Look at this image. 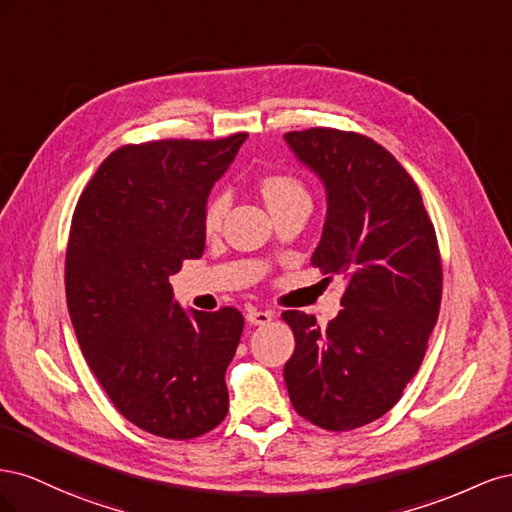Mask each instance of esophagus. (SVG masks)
I'll list each match as a JSON object with an SVG mask.
<instances>
[{
  "label": "esophagus",
  "mask_w": 512,
  "mask_h": 512,
  "mask_svg": "<svg viewBox=\"0 0 512 512\" xmlns=\"http://www.w3.org/2000/svg\"><path fill=\"white\" fill-rule=\"evenodd\" d=\"M245 320L250 324H269L273 320V314L262 312V309H250V312L245 314Z\"/></svg>",
  "instance_id": "1"
}]
</instances>
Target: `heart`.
Instances as JSON below:
<instances>
[{"instance_id": "heart-1", "label": "heart", "mask_w": 512, "mask_h": 512, "mask_svg": "<svg viewBox=\"0 0 512 512\" xmlns=\"http://www.w3.org/2000/svg\"><path fill=\"white\" fill-rule=\"evenodd\" d=\"M260 192L262 198L267 200L269 209H280L292 203H309V194L305 183L288 173H269L260 179ZM228 209V196L226 194H213L207 200V207H205V218H203V226L207 235H213V232H218L222 226V220L226 215Z\"/></svg>"}]
</instances>
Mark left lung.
<instances>
[{
  "mask_svg": "<svg viewBox=\"0 0 512 512\" xmlns=\"http://www.w3.org/2000/svg\"><path fill=\"white\" fill-rule=\"evenodd\" d=\"M284 138L327 190L312 267L346 280L344 309L324 329L297 309L282 314L294 333L286 389L305 421L350 431L389 412L423 363L442 301L436 228L408 170L369 136L309 128Z\"/></svg>",
  "mask_w": 512,
  "mask_h": 512,
  "instance_id": "obj_1",
  "label": "left lung"
}]
</instances>
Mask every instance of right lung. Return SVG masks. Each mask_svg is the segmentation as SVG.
<instances>
[{"label":"right lung","instance_id":"add662e5","mask_svg":"<svg viewBox=\"0 0 512 512\" xmlns=\"http://www.w3.org/2000/svg\"><path fill=\"white\" fill-rule=\"evenodd\" d=\"M245 138L123 145L72 215L66 301L76 339L119 414L153 436L192 440L228 412L224 376L243 316L183 312L168 275L203 256L207 196Z\"/></svg>","mask_w":512,"mask_h":512}]
</instances>
